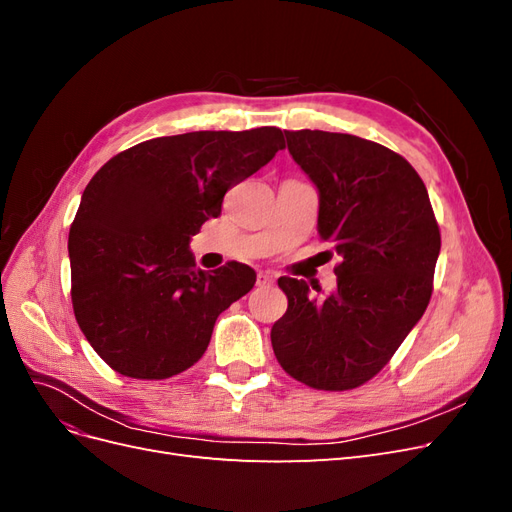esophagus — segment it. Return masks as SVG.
I'll list each match as a JSON object with an SVG mask.
<instances>
[{
  "label": "esophagus",
  "instance_id": "obj_1",
  "mask_svg": "<svg viewBox=\"0 0 512 512\" xmlns=\"http://www.w3.org/2000/svg\"><path fill=\"white\" fill-rule=\"evenodd\" d=\"M256 284H258V286H271V284H273V275L260 271L258 277H256Z\"/></svg>",
  "mask_w": 512,
  "mask_h": 512
}]
</instances>
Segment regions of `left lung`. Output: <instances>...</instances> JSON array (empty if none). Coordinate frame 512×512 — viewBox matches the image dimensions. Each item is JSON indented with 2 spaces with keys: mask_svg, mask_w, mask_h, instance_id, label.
<instances>
[{
  "mask_svg": "<svg viewBox=\"0 0 512 512\" xmlns=\"http://www.w3.org/2000/svg\"><path fill=\"white\" fill-rule=\"evenodd\" d=\"M284 134L318 190V235L342 262L329 297H314L320 290L294 277L277 280L288 309L271 329L273 352L312 389H356L425 314L440 228L423 179L395 151L352 134Z\"/></svg>",
  "mask_w": 512,
  "mask_h": 512,
  "instance_id": "1",
  "label": "left lung"
}]
</instances>
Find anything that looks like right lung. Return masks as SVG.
Wrapping results in <instances>:
<instances>
[{
  "instance_id": "right-lung-1",
  "label": "right lung",
  "mask_w": 512,
  "mask_h": 512,
  "mask_svg": "<svg viewBox=\"0 0 512 512\" xmlns=\"http://www.w3.org/2000/svg\"><path fill=\"white\" fill-rule=\"evenodd\" d=\"M280 149V128L151 138L108 160L70 226L76 322L119 374L164 380L205 354L213 324L250 292L241 262L196 269L190 241L224 194Z\"/></svg>"
}]
</instances>
